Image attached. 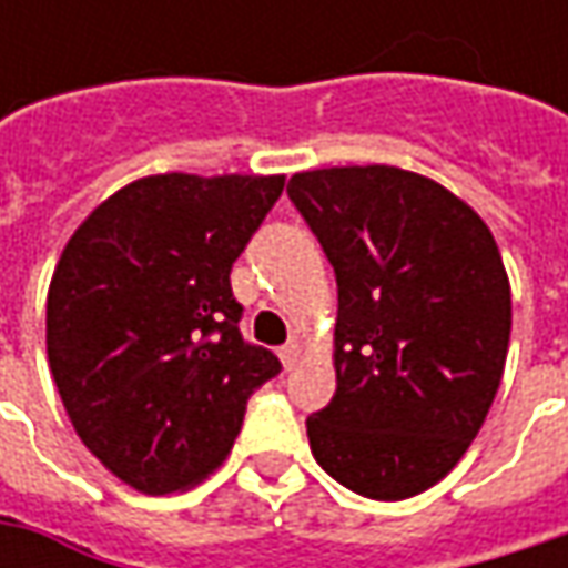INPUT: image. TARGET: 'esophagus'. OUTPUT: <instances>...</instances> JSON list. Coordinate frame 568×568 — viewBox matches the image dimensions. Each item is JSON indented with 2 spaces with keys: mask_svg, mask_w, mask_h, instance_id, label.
<instances>
[{
  "mask_svg": "<svg viewBox=\"0 0 568 568\" xmlns=\"http://www.w3.org/2000/svg\"><path fill=\"white\" fill-rule=\"evenodd\" d=\"M300 351H303V347H300V341H287V344L281 347V363H284L287 369L296 366V361H300Z\"/></svg>",
  "mask_w": 568,
  "mask_h": 568,
  "instance_id": "34e87169",
  "label": "esophagus"
}]
</instances>
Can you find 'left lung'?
<instances>
[{"label":"left lung","instance_id":"8db88e82","mask_svg":"<svg viewBox=\"0 0 568 568\" xmlns=\"http://www.w3.org/2000/svg\"><path fill=\"white\" fill-rule=\"evenodd\" d=\"M287 195L338 281L335 398L306 417L325 474L395 503L443 480L503 379L513 294L490 227L398 166L294 173Z\"/></svg>","mask_w":568,"mask_h":568}]
</instances>
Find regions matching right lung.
<instances>
[{"mask_svg":"<svg viewBox=\"0 0 568 568\" xmlns=\"http://www.w3.org/2000/svg\"><path fill=\"white\" fill-rule=\"evenodd\" d=\"M284 176L135 180L72 233L47 296L59 398L120 480L164 496L224 465L250 395L281 373L240 335L230 268Z\"/></svg>","mask_w":568,"mask_h":568,"instance_id":"1","label":"right lung"}]
</instances>
